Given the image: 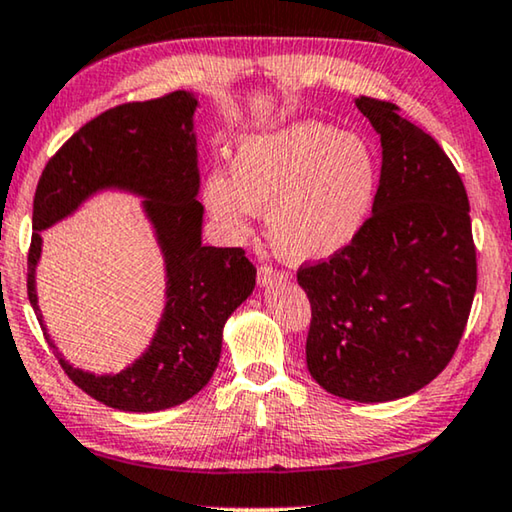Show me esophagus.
I'll return each mask as SVG.
<instances>
[{
  "label": "esophagus",
  "mask_w": 512,
  "mask_h": 512,
  "mask_svg": "<svg viewBox=\"0 0 512 512\" xmlns=\"http://www.w3.org/2000/svg\"><path fill=\"white\" fill-rule=\"evenodd\" d=\"M285 280V273H280V271H276L273 269V266H259L257 269V282H259V287H273V285H278V282H282Z\"/></svg>",
  "instance_id": "34e87169"
}]
</instances>
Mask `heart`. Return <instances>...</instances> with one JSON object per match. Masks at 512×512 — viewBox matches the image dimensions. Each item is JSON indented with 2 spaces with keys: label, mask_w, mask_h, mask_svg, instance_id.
Segmentation results:
<instances>
[{
  "label": "heart",
  "mask_w": 512,
  "mask_h": 512,
  "mask_svg": "<svg viewBox=\"0 0 512 512\" xmlns=\"http://www.w3.org/2000/svg\"><path fill=\"white\" fill-rule=\"evenodd\" d=\"M379 188L375 151L324 121H294L236 144L232 174L211 170L204 204L220 232L239 239L271 207L269 236L294 264L324 262L368 225Z\"/></svg>",
  "instance_id": "1"
}]
</instances>
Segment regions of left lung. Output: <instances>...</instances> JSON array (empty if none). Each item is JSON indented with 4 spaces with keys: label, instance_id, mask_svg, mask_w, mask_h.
Listing matches in <instances>:
<instances>
[{
    "label": "left lung",
    "instance_id": "8db88e82",
    "mask_svg": "<svg viewBox=\"0 0 512 512\" xmlns=\"http://www.w3.org/2000/svg\"><path fill=\"white\" fill-rule=\"evenodd\" d=\"M381 142L375 209L352 246L305 266V361L326 393L391 402L451 361L476 294L467 190L444 149L393 103L354 98Z\"/></svg>",
    "mask_w": 512,
    "mask_h": 512
}]
</instances>
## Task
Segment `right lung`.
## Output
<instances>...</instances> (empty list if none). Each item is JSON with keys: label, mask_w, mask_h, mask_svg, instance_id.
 I'll list each match as a JSON object with an SVG mask.
<instances>
[{"label": "right lung", "mask_w": 512, "mask_h": 512, "mask_svg": "<svg viewBox=\"0 0 512 512\" xmlns=\"http://www.w3.org/2000/svg\"><path fill=\"white\" fill-rule=\"evenodd\" d=\"M193 91L126 103L91 119L45 165L34 195L29 303L68 377L91 398L119 411L151 414L186 402L209 384L232 312L253 294L257 269L241 248L202 246L204 207L197 167ZM101 192L140 196L164 257V312L145 352L117 373L75 369L58 352L37 308L40 232Z\"/></svg>", "instance_id": "right-lung-1"}]
</instances>
